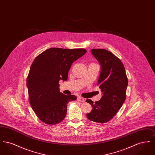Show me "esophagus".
Wrapping results in <instances>:
<instances>
[{"label": "esophagus", "mask_w": 155, "mask_h": 155, "mask_svg": "<svg viewBox=\"0 0 155 155\" xmlns=\"http://www.w3.org/2000/svg\"><path fill=\"white\" fill-rule=\"evenodd\" d=\"M77 100H78V101L81 102H85V99H84V98L81 97H78V99H77Z\"/></svg>", "instance_id": "obj_1"}]
</instances>
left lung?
I'll return each mask as SVG.
<instances>
[{
    "label": "left lung",
    "instance_id": "1",
    "mask_svg": "<svg viewBox=\"0 0 155 155\" xmlns=\"http://www.w3.org/2000/svg\"><path fill=\"white\" fill-rule=\"evenodd\" d=\"M91 53L101 67L97 85L102 96L95 103L91 99L86 100L92 107L87 117L90 121L105 123L113 118L124 102L128 78L121 61L111 52L103 49H92Z\"/></svg>",
    "mask_w": 155,
    "mask_h": 155
}]
</instances>
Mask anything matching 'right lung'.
<instances>
[{
	"instance_id": "obj_1",
	"label": "right lung",
	"mask_w": 155,
	"mask_h": 155,
	"mask_svg": "<svg viewBox=\"0 0 155 155\" xmlns=\"http://www.w3.org/2000/svg\"><path fill=\"white\" fill-rule=\"evenodd\" d=\"M84 49H48L34 59L27 78L31 106L41 121L49 125L59 123L66 116L67 104L75 95L60 92L59 81H67L73 63L82 56Z\"/></svg>"
}]
</instances>
